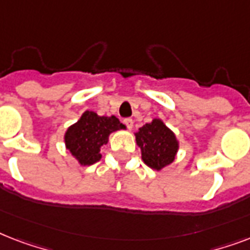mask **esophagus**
Here are the masks:
<instances>
[{
    "instance_id": "1",
    "label": "esophagus",
    "mask_w": 250,
    "mask_h": 250,
    "mask_svg": "<svg viewBox=\"0 0 250 250\" xmlns=\"http://www.w3.org/2000/svg\"><path fill=\"white\" fill-rule=\"evenodd\" d=\"M123 123H125V125H127V128L128 129H132L133 127V121L131 119V118H125V121H123Z\"/></svg>"
}]
</instances>
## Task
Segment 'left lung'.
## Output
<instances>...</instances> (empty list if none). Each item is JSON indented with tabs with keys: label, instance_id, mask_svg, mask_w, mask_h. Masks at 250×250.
I'll return each instance as SVG.
<instances>
[{
	"label": "left lung",
	"instance_id": "obj_1",
	"mask_svg": "<svg viewBox=\"0 0 250 250\" xmlns=\"http://www.w3.org/2000/svg\"><path fill=\"white\" fill-rule=\"evenodd\" d=\"M136 144L141 150V160L148 167L161 171L175 161L179 150V140L160 118H154L139 128Z\"/></svg>",
	"mask_w": 250,
	"mask_h": 250
}]
</instances>
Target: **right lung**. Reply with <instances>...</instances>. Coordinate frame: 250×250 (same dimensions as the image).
<instances>
[{
	"instance_id": "add662e5",
	"label": "right lung",
	"mask_w": 250,
	"mask_h": 250,
	"mask_svg": "<svg viewBox=\"0 0 250 250\" xmlns=\"http://www.w3.org/2000/svg\"><path fill=\"white\" fill-rule=\"evenodd\" d=\"M117 117H100L86 110L64 132V146L80 166H90L101 160V148L109 143L110 133L125 129Z\"/></svg>"
}]
</instances>
